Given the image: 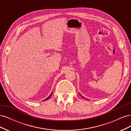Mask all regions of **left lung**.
Wrapping results in <instances>:
<instances>
[{
    "instance_id": "1",
    "label": "left lung",
    "mask_w": 131,
    "mask_h": 131,
    "mask_svg": "<svg viewBox=\"0 0 131 131\" xmlns=\"http://www.w3.org/2000/svg\"><path fill=\"white\" fill-rule=\"evenodd\" d=\"M81 97H82V98H84V97H82V96H81Z\"/></svg>"
}]
</instances>
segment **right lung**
<instances>
[{"instance_id":"add662e5","label":"right lung","mask_w":131,"mask_h":131,"mask_svg":"<svg viewBox=\"0 0 131 131\" xmlns=\"http://www.w3.org/2000/svg\"><path fill=\"white\" fill-rule=\"evenodd\" d=\"M52 93H51V94H50V96H49V97H47V98H46V99H45V100H44V101H46V100H48V99H49V98H50V97H51V95H52Z\"/></svg>"}]
</instances>
